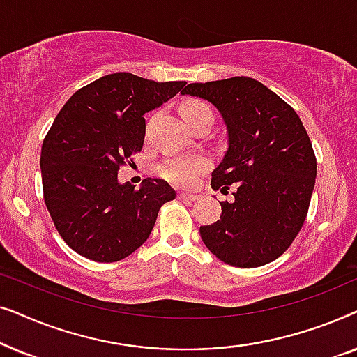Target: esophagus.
Returning <instances> with one entry per match:
<instances>
[{"label": "esophagus", "mask_w": 357, "mask_h": 357, "mask_svg": "<svg viewBox=\"0 0 357 357\" xmlns=\"http://www.w3.org/2000/svg\"><path fill=\"white\" fill-rule=\"evenodd\" d=\"M178 198H180V199H187V202H198L199 195L188 193V192H180V193H178Z\"/></svg>", "instance_id": "34e87169"}]
</instances>
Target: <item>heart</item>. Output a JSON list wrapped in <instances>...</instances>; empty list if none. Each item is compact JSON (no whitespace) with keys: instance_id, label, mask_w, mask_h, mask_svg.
Masks as SVG:
<instances>
[{"instance_id":"1","label":"heart","mask_w":357,"mask_h":357,"mask_svg":"<svg viewBox=\"0 0 357 357\" xmlns=\"http://www.w3.org/2000/svg\"><path fill=\"white\" fill-rule=\"evenodd\" d=\"M185 120L193 123L195 120L199 119H213V112L203 102H187L182 107ZM209 169V160L203 155L198 154H187V155H175L169 158L159 165V174L165 180L175 185H182V187H192L206 174Z\"/></svg>"}]
</instances>
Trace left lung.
I'll return each instance as SVG.
<instances>
[{"label":"left lung","mask_w":357,"mask_h":357,"mask_svg":"<svg viewBox=\"0 0 357 357\" xmlns=\"http://www.w3.org/2000/svg\"><path fill=\"white\" fill-rule=\"evenodd\" d=\"M182 94L202 97L221 112L227 151L213 170L221 221L199 227L204 245L238 268L266 265L297 237L315 187L317 159L299 115L260 81L245 76L193 82Z\"/></svg>","instance_id":"left-lung-1"}]
</instances>
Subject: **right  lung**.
Instances as JSON below:
<instances>
[{
    "instance_id": "obj_1",
    "label": "right lung",
    "mask_w": 357,
    "mask_h": 357,
    "mask_svg": "<svg viewBox=\"0 0 357 357\" xmlns=\"http://www.w3.org/2000/svg\"><path fill=\"white\" fill-rule=\"evenodd\" d=\"M185 84L114 73L81 87L63 105L42 144V187L58 234L76 253L112 263L148 241L175 190L160 178L135 190L116 175L143 149V115Z\"/></svg>"
}]
</instances>
